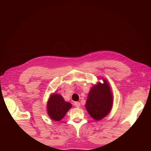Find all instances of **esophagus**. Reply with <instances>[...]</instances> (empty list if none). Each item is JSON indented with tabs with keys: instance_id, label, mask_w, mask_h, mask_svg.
I'll use <instances>...</instances> for the list:
<instances>
[{
	"instance_id": "1",
	"label": "esophagus",
	"mask_w": 151,
	"mask_h": 151,
	"mask_svg": "<svg viewBox=\"0 0 151 151\" xmlns=\"http://www.w3.org/2000/svg\"><path fill=\"white\" fill-rule=\"evenodd\" d=\"M74 105H75L76 107L79 108L80 106H81V103H80L79 102H75V103H74Z\"/></svg>"
}]
</instances>
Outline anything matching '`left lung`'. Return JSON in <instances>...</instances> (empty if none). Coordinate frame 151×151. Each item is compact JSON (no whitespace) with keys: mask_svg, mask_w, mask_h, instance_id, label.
<instances>
[{"mask_svg":"<svg viewBox=\"0 0 151 151\" xmlns=\"http://www.w3.org/2000/svg\"><path fill=\"white\" fill-rule=\"evenodd\" d=\"M101 79L103 83L98 82L91 88L85 104L89 115L97 121L108 115L113 104L111 87L106 79Z\"/></svg>","mask_w":151,"mask_h":151,"instance_id":"8db88e82","label":"left lung"}]
</instances>
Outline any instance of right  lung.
I'll return each instance as SVG.
<instances>
[{
    "label": "right lung",
    "instance_id": "1",
    "mask_svg": "<svg viewBox=\"0 0 151 151\" xmlns=\"http://www.w3.org/2000/svg\"><path fill=\"white\" fill-rule=\"evenodd\" d=\"M71 108L72 104L65 101L60 94H50L47 104V109L48 116L53 120H61Z\"/></svg>",
    "mask_w": 151,
    "mask_h": 151
}]
</instances>
